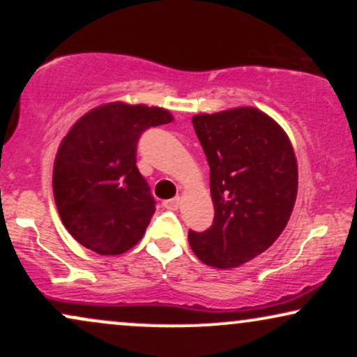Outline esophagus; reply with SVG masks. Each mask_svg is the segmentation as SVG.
I'll return each instance as SVG.
<instances>
[{"instance_id": "obj_1", "label": "esophagus", "mask_w": 357, "mask_h": 357, "mask_svg": "<svg viewBox=\"0 0 357 357\" xmlns=\"http://www.w3.org/2000/svg\"><path fill=\"white\" fill-rule=\"evenodd\" d=\"M162 206H165L166 210H178V206H179V198H178V196H176V198L166 199V202L162 203Z\"/></svg>"}]
</instances>
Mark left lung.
Listing matches in <instances>:
<instances>
[{
    "mask_svg": "<svg viewBox=\"0 0 357 357\" xmlns=\"http://www.w3.org/2000/svg\"><path fill=\"white\" fill-rule=\"evenodd\" d=\"M210 165L215 220L188 233L195 255L235 268L264 253L289 223L297 198V159L285 130L255 107L192 117Z\"/></svg>",
    "mask_w": 357,
    "mask_h": 357,
    "instance_id": "obj_1",
    "label": "left lung"
}]
</instances>
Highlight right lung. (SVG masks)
Returning <instances> with one entry per match:
<instances>
[{
  "mask_svg": "<svg viewBox=\"0 0 357 357\" xmlns=\"http://www.w3.org/2000/svg\"><path fill=\"white\" fill-rule=\"evenodd\" d=\"M173 122L165 109L110 102L82 116L59 147L53 196L68 233L100 255H121L146 233L155 202L136 166L137 141Z\"/></svg>",
  "mask_w": 357,
  "mask_h": 357,
  "instance_id": "obj_1",
  "label": "right lung"
}]
</instances>
